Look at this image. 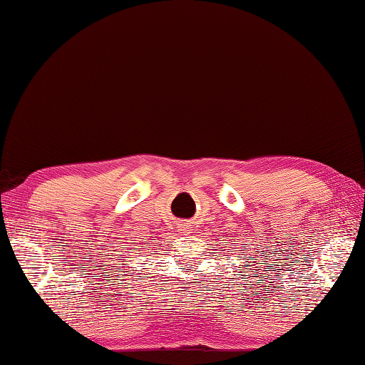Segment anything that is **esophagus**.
Returning <instances> with one entry per match:
<instances>
[{"mask_svg": "<svg viewBox=\"0 0 365 365\" xmlns=\"http://www.w3.org/2000/svg\"><path fill=\"white\" fill-rule=\"evenodd\" d=\"M182 231H185V230H182Z\"/></svg>", "mask_w": 365, "mask_h": 365, "instance_id": "34e87169", "label": "esophagus"}]
</instances>
